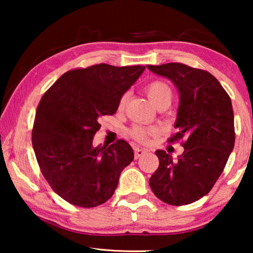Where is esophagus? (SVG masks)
Wrapping results in <instances>:
<instances>
[{"label": "esophagus", "instance_id": "34e87169", "mask_svg": "<svg viewBox=\"0 0 253 253\" xmlns=\"http://www.w3.org/2000/svg\"><path fill=\"white\" fill-rule=\"evenodd\" d=\"M146 152H147V150H143V148L136 147L134 148V159H139L141 155H144Z\"/></svg>", "mask_w": 253, "mask_h": 253}]
</instances>
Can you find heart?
Returning a JSON list of instances; mask_svg holds the SVG:
<instances>
[{
	"label": "heart",
	"mask_w": 253,
	"mask_h": 253,
	"mask_svg": "<svg viewBox=\"0 0 253 253\" xmlns=\"http://www.w3.org/2000/svg\"><path fill=\"white\" fill-rule=\"evenodd\" d=\"M145 92L148 96V99L151 100V102L157 107L162 102H171L172 99V89L170 85L168 84L167 82L160 81V79H157V81H153L148 83L145 87ZM126 95H123L122 98L120 99L119 102V108L123 109L124 105H126ZM155 134V131L151 127H145L141 126H133L130 129V136L133 138L134 140L141 141V143H146V141L150 140L151 137H153Z\"/></svg>",
	"instance_id": "heart-1"
}]
</instances>
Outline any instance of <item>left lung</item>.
<instances>
[{
	"label": "left lung",
	"mask_w": 253,
	"mask_h": 253,
	"mask_svg": "<svg viewBox=\"0 0 253 253\" xmlns=\"http://www.w3.org/2000/svg\"><path fill=\"white\" fill-rule=\"evenodd\" d=\"M170 79L179 92L175 127L169 143L182 139L184 152L177 160L158 150L159 167L150 178L159 199L174 206L203 198L223 171L235 145L230 96L210 72L182 63L147 65Z\"/></svg>",
	"instance_id": "1"
}]
</instances>
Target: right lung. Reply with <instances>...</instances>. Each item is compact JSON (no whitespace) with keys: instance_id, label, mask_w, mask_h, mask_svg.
Wrapping results in <instances>:
<instances>
[{"instance_id":"1","label":"right lung","mask_w":253,"mask_h":253,"mask_svg":"<svg viewBox=\"0 0 253 253\" xmlns=\"http://www.w3.org/2000/svg\"><path fill=\"white\" fill-rule=\"evenodd\" d=\"M145 67L106 63L65 72L37 108L32 145L50 188L71 205L95 207L114 195L121 172L133 160L132 147L119 139L92 145L99 117L113 115L120 99Z\"/></svg>"}]
</instances>
